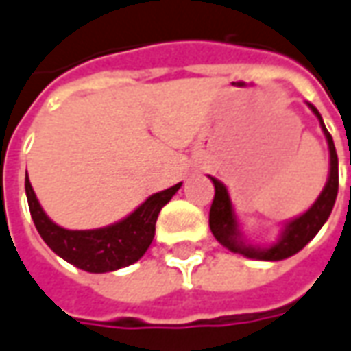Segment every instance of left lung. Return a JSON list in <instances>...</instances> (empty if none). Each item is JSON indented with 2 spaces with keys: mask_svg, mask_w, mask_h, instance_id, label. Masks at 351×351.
I'll use <instances>...</instances> for the list:
<instances>
[{
  "mask_svg": "<svg viewBox=\"0 0 351 351\" xmlns=\"http://www.w3.org/2000/svg\"><path fill=\"white\" fill-rule=\"evenodd\" d=\"M308 108L319 119L323 134H325L327 144H329L330 169L329 178H327L323 192L319 193V197L315 199V203L306 213L285 222V226L281 230V235H279L276 243L268 245V247H261V245H252L249 241H245L243 234L239 230V222L235 218V210L234 205H232V199H230L228 188L220 180L210 176V180L215 184V199H213V205H210L209 210V226L213 235L217 237L218 243L224 245L228 251L243 254L247 258H254V261H283V258H289L298 251H302L304 247L315 237L321 226L327 222V218L330 217V210L335 207L338 193L337 150H335L332 136H330L327 127L323 123V117L317 112V108L310 104V102H308Z\"/></svg>",
  "mask_w": 351,
  "mask_h": 351,
  "instance_id": "left-lung-1",
  "label": "left lung"
}]
</instances>
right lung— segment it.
Masks as SVG:
<instances>
[{"instance_id": "1", "label": "right lung", "mask_w": 351, "mask_h": 351, "mask_svg": "<svg viewBox=\"0 0 351 351\" xmlns=\"http://www.w3.org/2000/svg\"><path fill=\"white\" fill-rule=\"evenodd\" d=\"M26 197L34 224L45 243L60 258L90 274H104L141 261L156 235V220L182 182L150 195L141 207L116 224L97 230H66L55 224L41 209L26 173Z\"/></svg>"}]
</instances>
